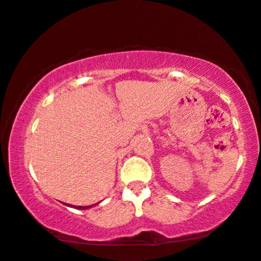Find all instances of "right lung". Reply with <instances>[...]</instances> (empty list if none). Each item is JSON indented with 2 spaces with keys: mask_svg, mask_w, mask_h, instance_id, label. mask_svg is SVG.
<instances>
[{
  "mask_svg": "<svg viewBox=\"0 0 261 261\" xmlns=\"http://www.w3.org/2000/svg\"><path fill=\"white\" fill-rule=\"evenodd\" d=\"M65 205L72 206V207H75V209H81V210H86V209H89V207H92V205H88V206H75V205H70V204H65ZM94 205H96V204H94Z\"/></svg>",
  "mask_w": 261,
  "mask_h": 261,
  "instance_id": "add662e5",
  "label": "right lung"
}]
</instances>
